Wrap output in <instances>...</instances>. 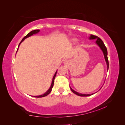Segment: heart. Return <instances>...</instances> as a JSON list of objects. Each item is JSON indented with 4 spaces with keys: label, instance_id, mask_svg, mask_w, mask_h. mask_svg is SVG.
Instances as JSON below:
<instances>
[{
    "label": "heart",
    "instance_id": "1",
    "mask_svg": "<svg viewBox=\"0 0 125 125\" xmlns=\"http://www.w3.org/2000/svg\"><path fill=\"white\" fill-rule=\"evenodd\" d=\"M70 41L71 42H72V43H75V42H77V39H76V38H72Z\"/></svg>",
    "mask_w": 125,
    "mask_h": 125
}]
</instances>
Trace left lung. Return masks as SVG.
Returning <instances> with one entry per match:
<instances>
[{
  "label": "left lung",
  "instance_id": "1",
  "mask_svg": "<svg viewBox=\"0 0 125 125\" xmlns=\"http://www.w3.org/2000/svg\"><path fill=\"white\" fill-rule=\"evenodd\" d=\"M89 40L96 39V43L99 46V47H100V48H101V50H102V51H103V53H104V58H105V61H106V64H107V71H108V69H109V61H108V58H107V51L106 47H105L104 43V42H103L102 40H101L100 39V38L98 37V36H94L93 35H91L89 37ZM70 88H71V89L72 90V92L73 93H74L75 94L77 95L80 96H88L92 95L94 94V93H93V94H81V93H78L77 92H75V90H74L73 89H72L71 88V87H70Z\"/></svg>",
  "mask_w": 125,
  "mask_h": 125
}]
</instances>
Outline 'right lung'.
Returning a JSON list of instances; mask_svg holds the SVG:
<instances>
[{
    "label": "right lung",
    "instance_id": "obj_1",
    "mask_svg": "<svg viewBox=\"0 0 125 125\" xmlns=\"http://www.w3.org/2000/svg\"><path fill=\"white\" fill-rule=\"evenodd\" d=\"M40 32V30H32V31H31V32H29V33H28V34H27L26 36H25L22 39L21 41V42H20L19 45V46H18V50L19 47V46H20V45L21 44V42H22L23 41H24V40H25V39H26V38L29 37H30V36H31L33 35V34H36V33H37L38 32ZM18 50H17L16 52H18ZM57 71L56 72V73H55L54 75V76H53V77L51 85V86H50V88H49V89H48L46 93H44L43 94L41 95H38V96H33V97H35V98H42V97H44V96H47V95H48V94H50V93H51V90H52V88H53V86L54 80L55 77H56V74H57Z\"/></svg>",
    "mask_w": 125,
    "mask_h": 125
}]
</instances>
